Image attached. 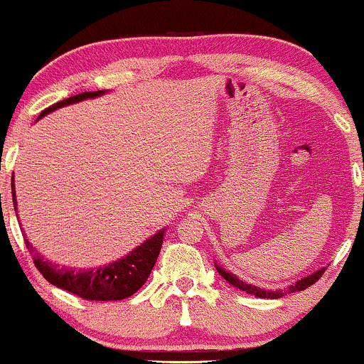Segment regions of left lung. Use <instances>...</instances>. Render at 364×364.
I'll list each match as a JSON object with an SVG mask.
<instances>
[{"mask_svg": "<svg viewBox=\"0 0 364 364\" xmlns=\"http://www.w3.org/2000/svg\"><path fill=\"white\" fill-rule=\"evenodd\" d=\"M216 270H218V274L222 275V277L227 280V282H230L233 285V287L240 289V291L247 292V294H252V296L255 297H262V299H279L282 297V291H274V292H269V291H264V289H259L255 287V285H250V284H245L243 280L237 279V275H232L230 272H227V270H223L222 267L215 265ZM326 272V269H321L317 270V272H314L312 275H307V277H304L302 280H299V282H296L294 285H291V287L287 289V291L291 292H299V291H304V289L311 287L312 284L317 282L321 277H323V274Z\"/></svg>", "mask_w": 364, "mask_h": 364, "instance_id": "1", "label": "left lung"}]
</instances>
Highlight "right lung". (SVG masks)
Instances as JSON below:
<instances>
[{
	"instance_id": "right-lung-1",
	"label": "right lung",
	"mask_w": 364,
	"mask_h": 364,
	"mask_svg": "<svg viewBox=\"0 0 364 364\" xmlns=\"http://www.w3.org/2000/svg\"><path fill=\"white\" fill-rule=\"evenodd\" d=\"M104 90L97 92H82V94L73 95L65 100L50 105L48 109L41 110L40 117L45 114L52 112L55 109L63 107V105L80 102L84 99H92L102 95ZM38 117V119H40ZM13 181V179H11ZM13 193V205L16 206L15 200V188L11 183ZM164 230L146 240L141 247L132 250L131 254L124 259L109 264L107 267H99V269L90 270H75L67 269V267H60L52 262L45 260L36 248L31 247L28 238L25 237V245L28 248L30 255L33 257V264L38 272L53 284L55 287L63 289V291L72 292L73 296L85 299V301H122V299L131 297L136 294L148 280L151 270L158 260V255L163 245Z\"/></svg>"
}]
</instances>
